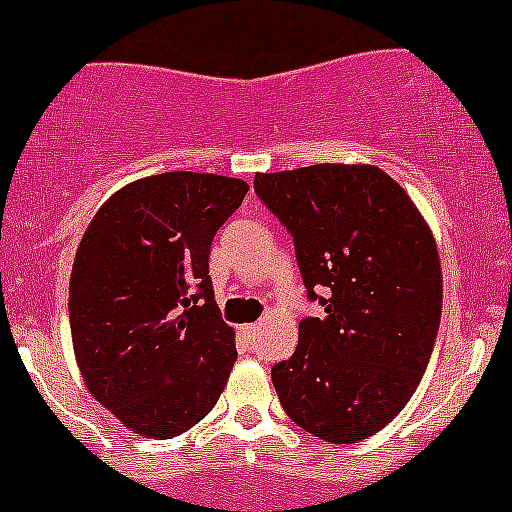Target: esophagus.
<instances>
[{"label": "esophagus", "mask_w": 512, "mask_h": 512, "mask_svg": "<svg viewBox=\"0 0 512 512\" xmlns=\"http://www.w3.org/2000/svg\"><path fill=\"white\" fill-rule=\"evenodd\" d=\"M240 332H242V337H247V340H252V337L257 335V325H242Z\"/></svg>", "instance_id": "34e87169"}]
</instances>
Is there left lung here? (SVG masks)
Listing matches in <instances>:
<instances>
[{
  "mask_svg": "<svg viewBox=\"0 0 512 512\" xmlns=\"http://www.w3.org/2000/svg\"><path fill=\"white\" fill-rule=\"evenodd\" d=\"M255 192L290 230L307 297L327 312L305 317L292 357L272 367L277 398L315 438H370L408 405L433 355L443 310L433 232L375 165L257 172Z\"/></svg>",
  "mask_w": 512,
  "mask_h": 512,
  "instance_id": "1",
  "label": "left lung"
}]
</instances>
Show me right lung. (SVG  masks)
Returning a JSON list of instances; mask_svg holds the SVG:
<instances>
[{
  "instance_id": "obj_1",
  "label": "right lung",
  "mask_w": 512,
  "mask_h": 512,
  "mask_svg": "<svg viewBox=\"0 0 512 512\" xmlns=\"http://www.w3.org/2000/svg\"><path fill=\"white\" fill-rule=\"evenodd\" d=\"M245 180L162 172L114 192L74 255L69 327L84 385L124 428L155 440L200 423L237 360L210 280L217 230Z\"/></svg>"
}]
</instances>
